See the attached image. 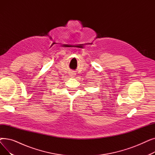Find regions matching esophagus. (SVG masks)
<instances>
[{
	"label": "esophagus",
	"instance_id": "obj_1",
	"mask_svg": "<svg viewBox=\"0 0 155 155\" xmlns=\"http://www.w3.org/2000/svg\"><path fill=\"white\" fill-rule=\"evenodd\" d=\"M75 73L74 72H70V77H75Z\"/></svg>",
	"mask_w": 155,
	"mask_h": 155
}]
</instances>
